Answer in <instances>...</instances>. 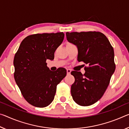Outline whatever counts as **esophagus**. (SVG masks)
<instances>
[{
    "label": "esophagus",
    "mask_w": 129,
    "mask_h": 129,
    "mask_svg": "<svg viewBox=\"0 0 129 129\" xmlns=\"http://www.w3.org/2000/svg\"><path fill=\"white\" fill-rule=\"evenodd\" d=\"M67 74L69 75L71 72V69H67Z\"/></svg>",
    "instance_id": "34e87169"
}]
</instances>
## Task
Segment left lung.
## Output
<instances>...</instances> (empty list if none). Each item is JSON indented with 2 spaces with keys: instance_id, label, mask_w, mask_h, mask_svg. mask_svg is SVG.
Wrapping results in <instances>:
<instances>
[{
  "instance_id": "1",
  "label": "left lung",
  "mask_w": 129,
  "mask_h": 129,
  "mask_svg": "<svg viewBox=\"0 0 129 129\" xmlns=\"http://www.w3.org/2000/svg\"><path fill=\"white\" fill-rule=\"evenodd\" d=\"M66 36L68 42L77 46V61L88 65L84 75L71 72L75 79L71 95L79 105H92L105 93L115 71L113 48L105 34L99 31L67 32Z\"/></svg>"
}]
</instances>
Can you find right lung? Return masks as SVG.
<instances>
[{
    "label": "right lung",
    "instance_id": "add662e5",
    "mask_svg": "<svg viewBox=\"0 0 129 129\" xmlns=\"http://www.w3.org/2000/svg\"><path fill=\"white\" fill-rule=\"evenodd\" d=\"M64 38L62 32L28 36L14 56L15 82L26 101L35 107H45L52 103L57 84L67 75L65 68L53 72L46 62L47 59L53 60Z\"/></svg>",
    "mask_w": 129,
    "mask_h": 129
}]
</instances>
